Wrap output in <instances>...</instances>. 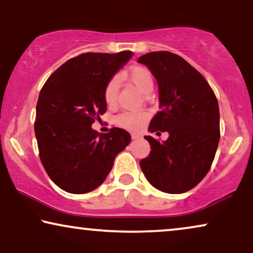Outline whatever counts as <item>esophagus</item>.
Segmentation results:
<instances>
[{
	"mask_svg": "<svg viewBox=\"0 0 253 253\" xmlns=\"http://www.w3.org/2000/svg\"><path fill=\"white\" fill-rule=\"evenodd\" d=\"M131 137H132V139H139V138H143V137H141V134L136 133V132L131 133Z\"/></svg>",
	"mask_w": 253,
	"mask_h": 253,
	"instance_id": "34e87169",
	"label": "esophagus"
}]
</instances>
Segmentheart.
Masks as SVG:
<instances>
[{"mask_svg":"<svg viewBox=\"0 0 253 253\" xmlns=\"http://www.w3.org/2000/svg\"><path fill=\"white\" fill-rule=\"evenodd\" d=\"M120 78L126 79L132 84L134 87H137L141 93L148 95L153 91L154 87V79L152 72L147 68L136 65L131 68L129 71L124 72L121 75ZM117 93H119V81L114 78L106 85L105 93V101L108 106H114L117 101ZM147 119V114L145 113H136V112H124L116 116L115 122L117 126L124 127L127 130H138L143 126L145 120Z\"/></svg>","mask_w":253,"mask_h":253,"instance_id":"heart-1","label":"heart"}]
</instances>
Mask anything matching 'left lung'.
I'll list each match as a JSON object with an SVG mask.
<instances>
[{
  "mask_svg": "<svg viewBox=\"0 0 253 253\" xmlns=\"http://www.w3.org/2000/svg\"><path fill=\"white\" fill-rule=\"evenodd\" d=\"M150 69L159 86L160 110L151 132H167V140L145 136L151 145L140 160L145 177L167 193H183L209 172L220 140L219 103L202 74L170 51H152L138 58ZM159 133V132H158Z\"/></svg>",
  "mask_w": 253,
  "mask_h": 253,
  "instance_id": "1",
  "label": "left lung"
}]
</instances>
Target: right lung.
<instances>
[{
	"label": "right lung",
	"mask_w": 253,
	"mask_h": 253,
	"mask_svg": "<svg viewBox=\"0 0 253 253\" xmlns=\"http://www.w3.org/2000/svg\"><path fill=\"white\" fill-rule=\"evenodd\" d=\"M132 55L82 54L62 64L41 88L34 123L40 160L64 191L87 193L101 185L116 155L130 144L127 131L99 133L92 124L107 110L106 85Z\"/></svg>",
	"instance_id": "add662e5"
}]
</instances>
